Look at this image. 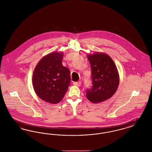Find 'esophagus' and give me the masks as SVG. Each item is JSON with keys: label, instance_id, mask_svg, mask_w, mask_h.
Listing matches in <instances>:
<instances>
[{"label": "esophagus", "instance_id": "1", "mask_svg": "<svg viewBox=\"0 0 152 152\" xmlns=\"http://www.w3.org/2000/svg\"><path fill=\"white\" fill-rule=\"evenodd\" d=\"M73 84L74 86L79 87V86H80V85H81V81H79V82H73Z\"/></svg>", "mask_w": 152, "mask_h": 152}]
</instances>
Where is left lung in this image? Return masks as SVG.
<instances>
[{"label":"left lung","mask_w":152,"mask_h":152,"mask_svg":"<svg viewBox=\"0 0 152 152\" xmlns=\"http://www.w3.org/2000/svg\"><path fill=\"white\" fill-rule=\"evenodd\" d=\"M91 67L92 86L86 92L87 99L94 103L110 98L117 89L119 75L113 60L105 53L88 55Z\"/></svg>","instance_id":"obj_1"}]
</instances>
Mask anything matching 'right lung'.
<instances>
[{
  "label": "right lung",
  "instance_id": "add662e5",
  "mask_svg": "<svg viewBox=\"0 0 152 152\" xmlns=\"http://www.w3.org/2000/svg\"><path fill=\"white\" fill-rule=\"evenodd\" d=\"M63 57V52H57L45 56L33 73L32 84L36 94L51 104L61 101L70 86V71L62 64Z\"/></svg>",
  "mask_w": 152,
  "mask_h": 152
}]
</instances>
